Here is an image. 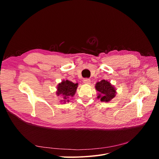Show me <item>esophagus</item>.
Listing matches in <instances>:
<instances>
[{
  "label": "esophagus",
  "mask_w": 159,
  "mask_h": 159,
  "mask_svg": "<svg viewBox=\"0 0 159 159\" xmlns=\"http://www.w3.org/2000/svg\"><path fill=\"white\" fill-rule=\"evenodd\" d=\"M84 83L85 84H89L91 83V80L88 78H86V79H84Z\"/></svg>",
  "instance_id": "obj_1"
}]
</instances>
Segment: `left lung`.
Masks as SVG:
<instances>
[{"mask_svg":"<svg viewBox=\"0 0 159 159\" xmlns=\"http://www.w3.org/2000/svg\"><path fill=\"white\" fill-rule=\"evenodd\" d=\"M95 89L99 93L98 98L100 99L101 102H109L116 95V89L109 81L103 80L95 84Z\"/></svg>","mask_w":159,"mask_h":159,"instance_id":"1","label":"left lung"}]
</instances>
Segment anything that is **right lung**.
Returning a JSON list of instances; mask_svg holds the SVG:
<instances>
[{"mask_svg": "<svg viewBox=\"0 0 159 159\" xmlns=\"http://www.w3.org/2000/svg\"><path fill=\"white\" fill-rule=\"evenodd\" d=\"M78 84H74L68 80H63L57 86L56 94L57 96H62L61 102H69V99L74 97L78 88Z\"/></svg>", "mask_w": 159, "mask_h": 159, "instance_id": "1", "label": "right lung"}]
</instances>
